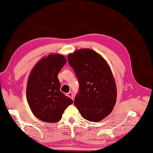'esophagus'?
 <instances>
[{"label":"esophagus","instance_id":"34e87169","mask_svg":"<svg viewBox=\"0 0 153 153\" xmlns=\"http://www.w3.org/2000/svg\"><path fill=\"white\" fill-rule=\"evenodd\" d=\"M67 96H68V97H70V98H71L73 100V98H74V95H73V93H72V92H69V93H67Z\"/></svg>","mask_w":153,"mask_h":153}]
</instances>
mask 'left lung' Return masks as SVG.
I'll return each mask as SVG.
<instances>
[{"instance_id":"obj_1","label":"left lung","mask_w":153,"mask_h":153,"mask_svg":"<svg viewBox=\"0 0 153 153\" xmlns=\"http://www.w3.org/2000/svg\"><path fill=\"white\" fill-rule=\"evenodd\" d=\"M68 61L79 83L74 105L84 119L102 120L111 112L117 98L114 78L107 62L90 49L69 54Z\"/></svg>"}]
</instances>
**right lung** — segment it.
Returning a JSON list of instances; mask_svg holds the SVG:
<instances>
[{"instance_id":"add662e5","label":"right lung","mask_w":153,"mask_h":153,"mask_svg":"<svg viewBox=\"0 0 153 153\" xmlns=\"http://www.w3.org/2000/svg\"><path fill=\"white\" fill-rule=\"evenodd\" d=\"M66 63L65 56L51 54L42 59L32 70L27 87V98L33 114L46 123L61 119L73 101L60 90L58 74Z\"/></svg>"}]
</instances>
